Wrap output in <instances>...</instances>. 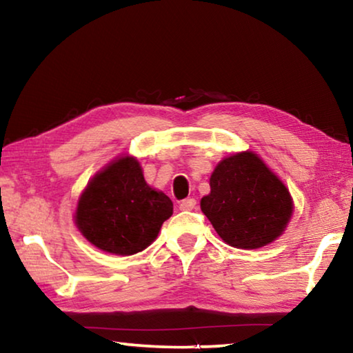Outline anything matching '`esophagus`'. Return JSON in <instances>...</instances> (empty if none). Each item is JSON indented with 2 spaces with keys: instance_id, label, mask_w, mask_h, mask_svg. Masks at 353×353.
<instances>
[{
  "instance_id": "obj_1",
  "label": "esophagus",
  "mask_w": 353,
  "mask_h": 353,
  "mask_svg": "<svg viewBox=\"0 0 353 353\" xmlns=\"http://www.w3.org/2000/svg\"><path fill=\"white\" fill-rule=\"evenodd\" d=\"M179 207H181V210H193V208L196 207V199H193V198L183 199Z\"/></svg>"
}]
</instances>
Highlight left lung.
Listing matches in <instances>:
<instances>
[{
    "label": "left lung",
    "instance_id": "left-lung-1",
    "mask_svg": "<svg viewBox=\"0 0 353 353\" xmlns=\"http://www.w3.org/2000/svg\"><path fill=\"white\" fill-rule=\"evenodd\" d=\"M201 210L230 246L259 249L282 235L292 199L282 181L254 152L224 159L210 177Z\"/></svg>",
    "mask_w": 353,
    "mask_h": 353
}]
</instances>
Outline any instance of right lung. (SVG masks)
<instances>
[{
	"label": "right lung",
	"mask_w": 353,
	"mask_h": 353,
	"mask_svg": "<svg viewBox=\"0 0 353 353\" xmlns=\"http://www.w3.org/2000/svg\"><path fill=\"white\" fill-rule=\"evenodd\" d=\"M172 214V202L146 183L140 163L121 157L93 177L76 210V224L94 246L115 255L146 249Z\"/></svg>",
	"instance_id": "right-lung-1"
}]
</instances>
